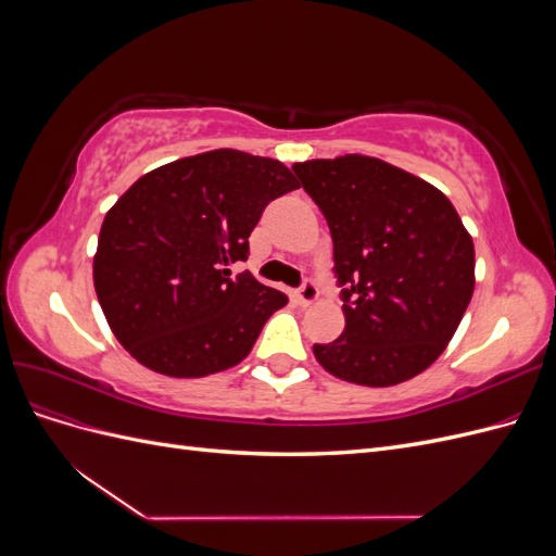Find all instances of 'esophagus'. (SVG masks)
I'll list each match as a JSON object with an SVG mask.
<instances>
[{"label": "esophagus", "instance_id": "1", "mask_svg": "<svg viewBox=\"0 0 556 556\" xmlns=\"http://www.w3.org/2000/svg\"><path fill=\"white\" fill-rule=\"evenodd\" d=\"M294 296L301 306H311L317 299V285L313 280H304V285L294 292Z\"/></svg>", "mask_w": 556, "mask_h": 556}]
</instances>
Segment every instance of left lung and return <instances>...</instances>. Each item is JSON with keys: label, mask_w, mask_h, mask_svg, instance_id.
Returning a JSON list of instances; mask_svg holds the SVG:
<instances>
[{"label": "left lung", "mask_w": 556, "mask_h": 556, "mask_svg": "<svg viewBox=\"0 0 556 556\" xmlns=\"http://www.w3.org/2000/svg\"><path fill=\"white\" fill-rule=\"evenodd\" d=\"M327 217L345 329L315 343L336 378L390 387L422 374L457 331L476 288L473 239L427 180L366 155L292 166Z\"/></svg>", "instance_id": "obj_1"}]
</instances>
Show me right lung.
I'll use <instances>...</instances> for the list:
<instances>
[{
  "label": "right lung",
  "instance_id": "right-lung-1",
  "mask_svg": "<svg viewBox=\"0 0 556 556\" xmlns=\"http://www.w3.org/2000/svg\"><path fill=\"white\" fill-rule=\"evenodd\" d=\"M299 188L278 160L220 148L148 172L99 231L94 290L115 339L150 371L204 378L237 366L288 304L250 271V231Z\"/></svg>",
  "mask_w": 556,
  "mask_h": 556
}]
</instances>
